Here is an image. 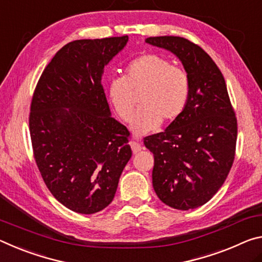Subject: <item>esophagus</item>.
<instances>
[{
    "label": "esophagus",
    "instance_id": "obj_1",
    "mask_svg": "<svg viewBox=\"0 0 262 262\" xmlns=\"http://www.w3.org/2000/svg\"><path fill=\"white\" fill-rule=\"evenodd\" d=\"M131 148H132V152H134L135 154L136 153H138V152H140L141 151V148H143V147H141V145H140V143H139V141H131Z\"/></svg>",
    "mask_w": 262,
    "mask_h": 262
}]
</instances>
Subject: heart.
Returning a JSON list of instances; mask_svg holds the SVG:
<instances>
[{
    "label": "heart",
    "instance_id": "b5f03b06",
    "mask_svg": "<svg viewBox=\"0 0 262 262\" xmlns=\"http://www.w3.org/2000/svg\"><path fill=\"white\" fill-rule=\"evenodd\" d=\"M143 91L140 108L131 121L132 131L146 135L164 119L173 122L186 109L190 96V79L182 68L158 54H143L126 67L125 76L111 79L108 97L119 118L128 121L135 108L134 93Z\"/></svg>",
    "mask_w": 262,
    "mask_h": 262
}]
</instances>
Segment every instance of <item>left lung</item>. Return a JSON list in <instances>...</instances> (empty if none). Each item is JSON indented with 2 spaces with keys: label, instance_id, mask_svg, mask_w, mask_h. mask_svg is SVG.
Returning <instances> with one entry per match:
<instances>
[{
  "label": "left lung",
  "instance_id": "obj_1",
  "mask_svg": "<svg viewBox=\"0 0 262 262\" xmlns=\"http://www.w3.org/2000/svg\"><path fill=\"white\" fill-rule=\"evenodd\" d=\"M149 45L177 55L190 79L186 109L144 144L154 156L152 183L170 208L190 210L212 199L234 160L237 118L222 72L210 55L186 38L149 37Z\"/></svg>",
  "mask_w": 262,
  "mask_h": 262
}]
</instances>
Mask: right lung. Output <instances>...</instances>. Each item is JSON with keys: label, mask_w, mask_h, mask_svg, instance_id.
<instances>
[{"label": "right lung", "mask_w": 262, "mask_h": 262, "mask_svg": "<svg viewBox=\"0 0 262 262\" xmlns=\"http://www.w3.org/2000/svg\"><path fill=\"white\" fill-rule=\"evenodd\" d=\"M127 40L123 36L68 42L33 93L29 125L41 178L60 203L83 215L113 202L132 156L130 132L111 117L102 85L104 67Z\"/></svg>", "instance_id": "add662e5"}]
</instances>
